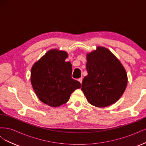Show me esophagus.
Returning <instances> with one entry per match:
<instances>
[{"label":"esophagus","instance_id":"esophagus-1","mask_svg":"<svg viewBox=\"0 0 146 146\" xmlns=\"http://www.w3.org/2000/svg\"><path fill=\"white\" fill-rule=\"evenodd\" d=\"M78 82H80L81 84L82 83V80H83V78H78Z\"/></svg>","mask_w":146,"mask_h":146}]
</instances>
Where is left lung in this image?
<instances>
[{
  "label": "left lung",
  "instance_id": "1",
  "mask_svg": "<svg viewBox=\"0 0 146 146\" xmlns=\"http://www.w3.org/2000/svg\"><path fill=\"white\" fill-rule=\"evenodd\" d=\"M87 76L82 91L90 104L106 107L121 98L127 85L126 70L121 61L107 48L98 46L86 54Z\"/></svg>",
  "mask_w": 146,
  "mask_h": 146
}]
</instances>
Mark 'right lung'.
<instances>
[{
  "instance_id": "add662e5",
  "label": "right lung",
  "mask_w": 146,
  "mask_h": 146,
  "mask_svg": "<svg viewBox=\"0 0 146 146\" xmlns=\"http://www.w3.org/2000/svg\"><path fill=\"white\" fill-rule=\"evenodd\" d=\"M68 56L64 50L50 49L31 69L30 80L35 94L50 107L66 104L72 92L82 86L80 82L71 77L72 64L65 61Z\"/></svg>"
}]
</instances>
